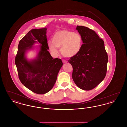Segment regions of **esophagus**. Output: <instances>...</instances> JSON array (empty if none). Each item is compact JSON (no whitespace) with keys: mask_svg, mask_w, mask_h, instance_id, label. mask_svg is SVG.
I'll return each instance as SVG.
<instances>
[{"mask_svg":"<svg viewBox=\"0 0 127 127\" xmlns=\"http://www.w3.org/2000/svg\"><path fill=\"white\" fill-rule=\"evenodd\" d=\"M62 62H63V63H66L67 62V61H66V60H62Z\"/></svg>","mask_w":127,"mask_h":127,"instance_id":"1","label":"esophagus"}]
</instances>
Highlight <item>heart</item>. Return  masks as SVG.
Masks as SVG:
<instances>
[{
    "label": "heart",
    "mask_w": 127,
    "mask_h": 127,
    "mask_svg": "<svg viewBox=\"0 0 127 127\" xmlns=\"http://www.w3.org/2000/svg\"><path fill=\"white\" fill-rule=\"evenodd\" d=\"M47 45L53 54L57 55L58 48H61V54L66 58H71L78 55L80 51L82 38L78 33L69 30H59L55 33L52 40L48 41Z\"/></svg>",
    "instance_id": "obj_1"
}]
</instances>
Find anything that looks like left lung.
Masks as SVG:
<instances>
[{
  "instance_id": "left-lung-1",
  "label": "left lung",
  "mask_w": 127,
  "mask_h": 127,
  "mask_svg": "<svg viewBox=\"0 0 127 127\" xmlns=\"http://www.w3.org/2000/svg\"><path fill=\"white\" fill-rule=\"evenodd\" d=\"M76 30L82 37V48L76 56L68 61L73 67L72 77L81 90L90 91L105 78L108 61L104 42L90 29L77 26Z\"/></svg>"
}]
</instances>
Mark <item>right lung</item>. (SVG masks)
Returning <instances> with one entry per match:
<instances>
[{
  "instance_id": "1",
  "label": "right lung",
  "mask_w": 127,
  "mask_h": 127,
  "mask_svg": "<svg viewBox=\"0 0 127 127\" xmlns=\"http://www.w3.org/2000/svg\"><path fill=\"white\" fill-rule=\"evenodd\" d=\"M46 28L30 30L19 42L15 58L18 77L22 84L38 94L48 93L53 87L63 65L61 59H53L48 52ZM36 43L40 45L34 46ZM36 49V57L29 59L26 53Z\"/></svg>"
}]
</instances>
